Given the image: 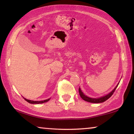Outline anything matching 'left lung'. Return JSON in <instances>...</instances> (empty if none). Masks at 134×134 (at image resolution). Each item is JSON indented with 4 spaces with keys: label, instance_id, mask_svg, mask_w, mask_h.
<instances>
[{
    "label": "left lung",
    "instance_id": "8db88e82",
    "mask_svg": "<svg viewBox=\"0 0 134 134\" xmlns=\"http://www.w3.org/2000/svg\"><path fill=\"white\" fill-rule=\"evenodd\" d=\"M118 85H119V84H118V85L115 87V89H113L112 92H110L109 93L106 94V96L99 97V98H91V97H87V96H86V95L83 93L82 91L81 90L80 87H79V94H80V96L81 98H82L84 100H85L86 102H89L94 103H102V102H104L106 101V100H108L109 98H110V97L112 96V95L113 94V93H114V92L115 91V90H116V89L117 88Z\"/></svg>",
    "mask_w": 134,
    "mask_h": 134
}]
</instances>
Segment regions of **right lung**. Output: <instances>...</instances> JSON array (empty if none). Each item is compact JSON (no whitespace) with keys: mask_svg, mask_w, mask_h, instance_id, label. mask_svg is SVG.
<instances>
[{"mask_svg":"<svg viewBox=\"0 0 134 134\" xmlns=\"http://www.w3.org/2000/svg\"><path fill=\"white\" fill-rule=\"evenodd\" d=\"M24 99L25 100L26 102H28V103H32V104H39V103H45V102H48L49 100V99H48L47 100H42V101H33V100H28V99H26L25 98H24Z\"/></svg>","mask_w":134,"mask_h":134,"instance_id":"add662e5","label":"right lung"}]
</instances>
